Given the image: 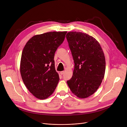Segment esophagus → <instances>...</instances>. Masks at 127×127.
<instances>
[{
	"label": "esophagus",
	"instance_id": "obj_1",
	"mask_svg": "<svg viewBox=\"0 0 127 127\" xmlns=\"http://www.w3.org/2000/svg\"><path fill=\"white\" fill-rule=\"evenodd\" d=\"M64 73V71H61V72H60V74H61V75H63Z\"/></svg>",
	"mask_w": 127,
	"mask_h": 127
}]
</instances>
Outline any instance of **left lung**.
Returning a JSON list of instances; mask_svg holds the SVG:
<instances>
[{"label": "left lung", "mask_w": 127, "mask_h": 127, "mask_svg": "<svg viewBox=\"0 0 127 127\" xmlns=\"http://www.w3.org/2000/svg\"><path fill=\"white\" fill-rule=\"evenodd\" d=\"M66 37L75 64L73 75L67 83L74 95L85 98L96 91L104 78V54L98 42L88 34L70 32Z\"/></svg>", "instance_id": "8db88e82"}]
</instances>
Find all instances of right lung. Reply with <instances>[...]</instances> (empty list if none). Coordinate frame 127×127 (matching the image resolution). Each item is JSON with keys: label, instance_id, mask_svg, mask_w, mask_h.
<instances>
[{"label": "right lung", "instance_id": "add662e5", "mask_svg": "<svg viewBox=\"0 0 127 127\" xmlns=\"http://www.w3.org/2000/svg\"><path fill=\"white\" fill-rule=\"evenodd\" d=\"M67 32H50L33 36L23 50L20 72L29 91L45 99L53 94L59 81L54 55L63 42Z\"/></svg>", "mask_w": 127, "mask_h": 127}]
</instances>
